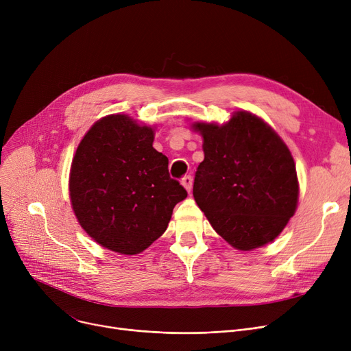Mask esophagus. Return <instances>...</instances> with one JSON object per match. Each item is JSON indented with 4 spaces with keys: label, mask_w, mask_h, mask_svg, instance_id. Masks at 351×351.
Wrapping results in <instances>:
<instances>
[{
    "label": "esophagus",
    "mask_w": 351,
    "mask_h": 351,
    "mask_svg": "<svg viewBox=\"0 0 351 351\" xmlns=\"http://www.w3.org/2000/svg\"><path fill=\"white\" fill-rule=\"evenodd\" d=\"M192 183H193V180H192V176H191V175H186V176L182 178V185H183V188H185L188 192L192 191Z\"/></svg>",
    "instance_id": "34e87169"
}]
</instances>
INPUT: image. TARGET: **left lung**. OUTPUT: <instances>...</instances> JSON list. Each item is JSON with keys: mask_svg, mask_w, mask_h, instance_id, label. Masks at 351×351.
<instances>
[{"mask_svg": "<svg viewBox=\"0 0 351 351\" xmlns=\"http://www.w3.org/2000/svg\"><path fill=\"white\" fill-rule=\"evenodd\" d=\"M204 136L193 197L212 228L237 250L274 241L299 199L296 165L282 138L259 117L237 110L223 125L195 122Z\"/></svg>", "mask_w": 351, "mask_h": 351, "instance_id": "1", "label": "left lung"}]
</instances>
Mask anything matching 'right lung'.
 <instances>
[{
  "label": "right lung",
  "instance_id": "add662e5",
  "mask_svg": "<svg viewBox=\"0 0 351 351\" xmlns=\"http://www.w3.org/2000/svg\"><path fill=\"white\" fill-rule=\"evenodd\" d=\"M154 135L128 115H108L90 126L72 159L73 213L98 245L121 254L149 247L188 196L152 146Z\"/></svg>",
  "mask_w": 351,
  "mask_h": 351
}]
</instances>
